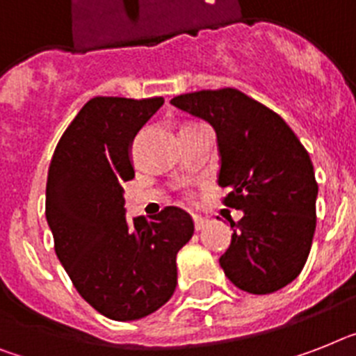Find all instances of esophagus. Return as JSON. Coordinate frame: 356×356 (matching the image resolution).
<instances>
[{"label": "esophagus", "instance_id": "1", "mask_svg": "<svg viewBox=\"0 0 356 356\" xmlns=\"http://www.w3.org/2000/svg\"><path fill=\"white\" fill-rule=\"evenodd\" d=\"M193 220H195V229H196V231H202V229L205 227V224H207V220L202 218V216H193Z\"/></svg>", "mask_w": 356, "mask_h": 356}]
</instances>
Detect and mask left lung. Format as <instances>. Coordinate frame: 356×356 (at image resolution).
Masks as SVG:
<instances>
[{"instance_id":"1","label":"left lung","mask_w":356,"mask_h":356,"mask_svg":"<svg viewBox=\"0 0 356 356\" xmlns=\"http://www.w3.org/2000/svg\"><path fill=\"white\" fill-rule=\"evenodd\" d=\"M171 104L214 129L224 204L243 211L220 257L225 277L252 295L286 287L315 236L318 184L307 151L277 113L236 89L181 94Z\"/></svg>"}]
</instances>
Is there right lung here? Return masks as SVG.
Masks as SVG:
<instances>
[{"label":"right lung","instance_id":"1","mask_svg":"<svg viewBox=\"0 0 356 356\" xmlns=\"http://www.w3.org/2000/svg\"><path fill=\"white\" fill-rule=\"evenodd\" d=\"M161 105L163 98L89 99L49 167L45 216L56 254L83 300L120 322L151 315L171 298L176 254L195 233L178 207L152 220L125 216L132 140Z\"/></svg>","mask_w":356,"mask_h":356}]
</instances>
